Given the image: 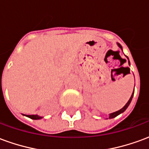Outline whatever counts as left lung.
<instances>
[{
	"instance_id": "8db88e82",
	"label": "left lung",
	"mask_w": 149,
	"mask_h": 149,
	"mask_svg": "<svg viewBox=\"0 0 149 149\" xmlns=\"http://www.w3.org/2000/svg\"><path fill=\"white\" fill-rule=\"evenodd\" d=\"M117 45H118L119 47H120V49H122L121 45H120L119 43H117ZM128 64H130V63H129V61H128ZM128 70H129V68H128ZM133 94H134V91H133V93H132V96H131V97H130V99L128 100V102H127V104H126L125 106L122 108L121 109H120V110H119V111H116V112H112V113H110V114H109V119L114 118V117H116V116H117L120 115V113H122V112H124L125 111V110L127 109V108H128V105H129V104H130V103H131L132 99V97H133Z\"/></svg>"
}]
</instances>
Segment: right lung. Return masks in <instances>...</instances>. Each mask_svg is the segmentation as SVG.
I'll list each match as a JSON object with an SVG mask.
<instances>
[{
	"instance_id": "right-lung-1",
	"label": "right lung",
	"mask_w": 149,
	"mask_h": 149,
	"mask_svg": "<svg viewBox=\"0 0 149 149\" xmlns=\"http://www.w3.org/2000/svg\"><path fill=\"white\" fill-rule=\"evenodd\" d=\"M28 117H29V118L33 119V120H39V119H41L42 117L41 116H40L37 115H28Z\"/></svg>"
}]
</instances>
